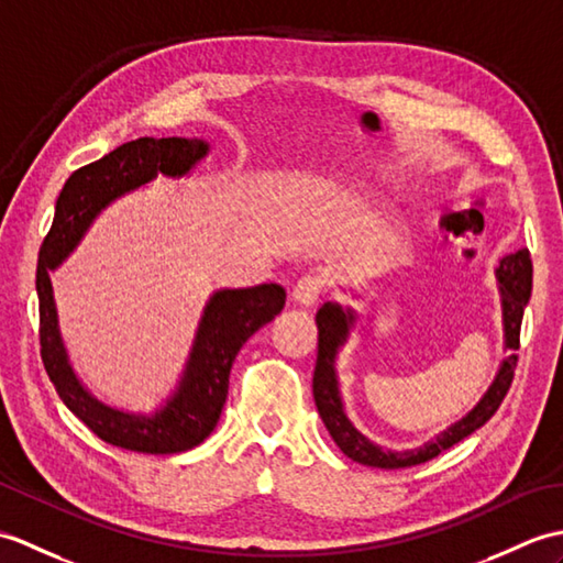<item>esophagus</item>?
Wrapping results in <instances>:
<instances>
[{
    "instance_id": "obj_1",
    "label": "esophagus",
    "mask_w": 563,
    "mask_h": 563,
    "mask_svg": "<svg viewBox=\"0 0 563 563\" xmlns=\"http://www.w3.org/2000/svg\"><path fill=\"white\" fill-rule=\"evenodd\" d=\"M323 292V278L317 276V273H307L297 280V285L292 287V299L299 305L311 307Z\"/></svg>"
}]
</instances>
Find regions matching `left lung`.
<instances>
[{
  "mask_svg": "<svg viewBox=\"0 0 563 563\" xmlns=\"http://www.w3.org/2000/svg\"><path fill=\"white\" fill-rule=\"evenodd\" d=\"M496 280H499L501 292V313H504V345L508 350H518L520 345V323L522 311L528 307L530 290H532V261L528 250H518L499 261L494 271ZM357 313L350 307H341L338 302H325L317 311V325H319V355H317V369H313V400H317V410L321 420L329 429V434L338 443L347 459L362 465L396 470V467H410L420 465L431 459H437L441 451L451 449L453 443L473 434L475 429L485 424L489 417L499 410L504 396L508 394L514 382V372L518 364V355L504 357L499 372H496L487 394L479 398V402L470 410L459 422L446 427L434 439L424 441L417 449L405 451H390L382 449L378 443L369 441L362 431L355 429L347 420L341 388H338V374H335V357L338 350L345 345L350 331L355 329Z\"/></svg>",
  "mask_w": 563,
  "mask_h": 563,
  "instance_id": "8db88e82",
  "label": "left lung"
}]
</instances>
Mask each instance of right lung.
Listing matches in <instances>:
<instances>
[{"mask_svg":"<svg viewBox=\"0 0 563 563\" xmlns=\"http://www.w3.org/2000/svg\"><path fill=\"white\" fill-rule=\"evenodd\" d=\"M211 146L203 139H151L122 143L67 179L55 220L37 256L35 290L41 299V355L49 382L64 405L102 441L139 453H181L211 434L228 398V378L240 347L273 321L285 307L278 283L254 287H222L208 299L196 329L189 360L179 384L151 415L126 412L98 400L76 376L64 347L49 273L62 266L81 242L93 220L120 196L148 185L158 175L185 177Z\"/></svg>","mask_w":563,"mask_h":563,"instance_id":"obj_1","label":"right lung"}]
</instances>
